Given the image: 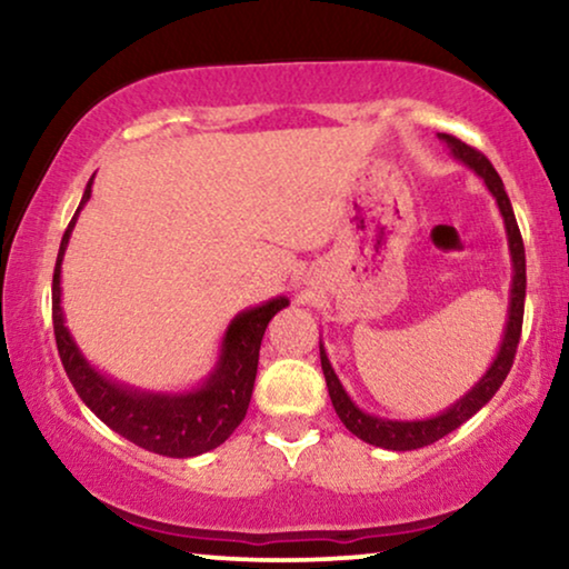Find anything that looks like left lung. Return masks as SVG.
Returning a JSON list of instances; mask_svg holds the SVG:
<instances>
[{
	"instance_id": "obj_1",
	"label": "left lung",
	"mask_w": 569,
	"mask_h": 569,
	"mask_svg": "<svg viewBox=\"0 0 569 569\" xmlns=\"http://www.w3.org/2000/svg\"><path fill=\"white\" fill-rule=\"evenodd\" d=\"M442 142L448 144L450 154L458 162H463L466 168H471L481 181H485L487 191L492 193L497 201V209H500L502 222H505V236H508V251H510V263H512V282H510V300H508V321H505V331H502V341L500 349H497L492 365H489L485 376H481L477 383H473L469 391H466L461 399H456L448 409L438 411V415L425 417V419H388V417H378L370 415L357 407L352 401V396L345 391L341 380L337 372H333L329 355H326L323 341H318L321 347V368H323V378L326 386H329V396L333 409L345 427L357 438L370 442L376 448H386V450H417L430 446V442L446 438L448 432H453L456 427H461L466 419H471L477 411L485 407V403L492 399V396L500 391L502 380L508 378V372L512 368V360H516V349L520 341V326H523V302H526V251H523V238H520L516 214H512V204L505 193L502 178L497 176V170L492 168L485 154L473 150L461 139L450 137V134H438Z\"/></svg>"
}]
</instances>
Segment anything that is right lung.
I'll use <instances>...</instances> for the list:
<instances>
[{
	"label": "right lung",
	"instance_id": "1",
	"mask_svg": "<svg viewBox=\"0 0 569 569\" xmlns=\"http://www.w3.org/2000/svg\"><path fill=\"white\" fill-rule=\"evenodd\" d=\"M92 181L96 176L84 186L80 207L61 238L57 269H53V333H57L61 365L84 407L121 438L168 458L207 453L222 446L243 422L256 383L263 331L279 310L290 306V300L279 295L261 306L240 310L222 333L214 368L201 383L186 391H147V388L121 383L108 372H100L77 347L67 329L64 308H61V261H64L77 217L90 201Z\"/></svg>",
	"mask_w": 569,
	"mask_h": 569
}]
</instances>
